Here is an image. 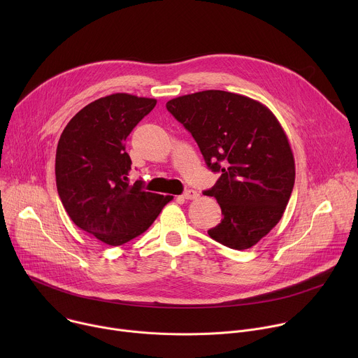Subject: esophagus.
I'll use <instances>...</instances> for the list:
<instances>
[{"mask_svg":"<svg viewBox=\"0 0 358 358\" xmlns=\"http://www.w3.org/2000/svg\"><path fill=\"white\" fill-rule=\"evenodd\" d=\"M182 196H184L185 199H195V198H198V192H196L195 189H187V191L182 194Z\"/></svg>","mask_w":358,"mask_h":358,"instance_id":"esophagus-1","label":"esophagus"}]
</instances>
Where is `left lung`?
<instances>
[{
    "instance_id": "left-lung-1",
    "label": "left lung",
    "mask_w": 358,
    "mask_h": 358,
    "mask_svg": "<svg viewBox=\"0 0 358 358\" xmlns=\"http://www.w3.org/2000/svg\"><path fill=\"white\" fill-rule=\"evenodd\" d=\"M192 134L210 170L221 177L215 196L224 218L208 235L231 248L257 245L280 221L294 185V159L285 130L261 101L203 90L167 101Z\"/></svg>"
}]
</instances>
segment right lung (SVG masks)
I'll use <instances>...</instances> for the list:
<instances>
[{
    "label": "right lung",
    "mask_w": 358,
    "mask_h": 358,
    "mask_svg": "<svg viewBox=\"0 0 358 358\" xmlns=\"http://www.w3.org/2000/svg\"><path fill=\"white\" fill-rule=\"evenodd\" d=\"M157 103L129 93L100 97L64 129L55 160L57 188L71 220L99 241L119 246L156 221L170 195L129 184L131 160L124 141Z\"/></svg>",
    "instance_id": "add662e5"
}]
</instances>
